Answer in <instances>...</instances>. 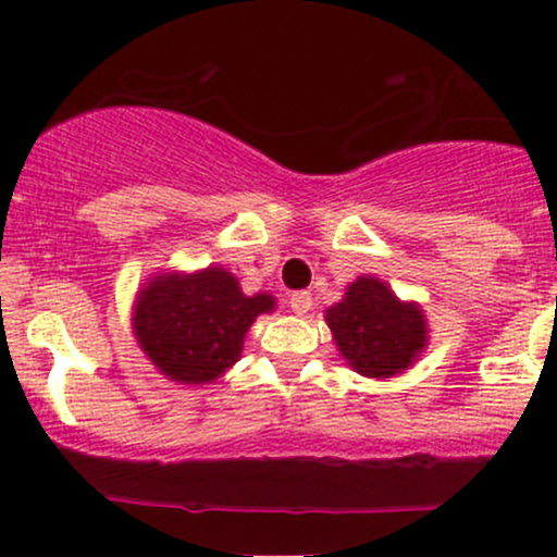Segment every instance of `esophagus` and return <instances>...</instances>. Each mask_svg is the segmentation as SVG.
Masks as SVG:
<instances>
[{
	"mask_svg": "<svg viewBox=\"0 0 557 557\" xmlns=\"http://www.w3.org/2000/svg\"><path fill=\"white\" fill-rule=\"evenodd\" d=\"M287 304H290V311L296 317H304V314H309L311 311V306H314V300H311V296L306 290H300V293H293L290 298H287Z\"/></svg>",
	"mask_w": 557,
	"mask_h": 557,
	"instance_id": "1",
	"label": "esophagus"
}]
</instances>
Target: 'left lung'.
Segmentation results:
<instances>
[{"mask_svg": "<svg viewBox=\"0 0 557 557\" xmlns=\"http://www.w3.org/2000/svg\"><path fill=\"white\" fill-rule=\"evenodd\" d=\"M337 350L354 372L389 380L411 369L430 345V324L417 300H400L385 280L361 274L324 311Z\"/></svg>", "mask_w": 557, "mask_h": 557, "instance_id": "obj_1", "label": "left lung"}]
</instances>
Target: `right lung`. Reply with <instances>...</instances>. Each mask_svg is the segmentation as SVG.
<instances>
[{"instance_id":"add662e5","label":"right lung","mask_w":557,"mask_h":557,"mask_svg":"<svg viewBox=\"0 0 557 557\" xmlns=\"http://www.w3.org/2000/svg\"><path fill=\"white\" fill-rule=\"evenodd\" d=\"M274 306L270 293L246 296L238 277L220 264L154 272L133 300V335L164 380L212 385L238 363L246 332Z\"/></svg>"}]
</instances>
